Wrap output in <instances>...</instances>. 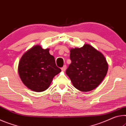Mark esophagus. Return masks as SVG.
Returning <instances> with one entry per match:
<instances>
[{
  "label": "esophagus",
  "mask_w": 126,
  "mask_h": 126,
  "mask_svg": "<svg viewBox=\"0 0 126 126\" xmlns=\"http://www.w3.org/2000/svg\"><path fill=\"white\" fill-rule=\"evenodd\" d=\"M66 66L64 65L61 68V70L63 71H65L66 70Z\"/></svg>",
  "instance_id": "1"
}]
</instances>
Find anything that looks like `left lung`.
Masks as SVG:
<instances>
[{"label":"left lung","mask_w":126,"mask_h":126,"mask_svg":"<svg viewBox=\"0 0 126 126\" xmlns=\"http://www.w3.org/2000/svg\"><path fill=\"white\" fill-rule=\"evenodd\" d=\"M70 58L71 63L66 74L80 91L87 92L95 89L107 75L108 65L106 58L90 45L70 49Z\"/></svg>","instance_id":"obj_1"}]
</instances>
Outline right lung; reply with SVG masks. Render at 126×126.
I'll return each instance as SVG.
<instances>
[{
  "mask_svg": "<svg viewBox=\"0 0 126 126\" xmlns=\"http://www.w3.org/2000/svg\"><path fill=\"white\" fill-rule=\"evenodd\" d=\"M18 73L24 85L37 92L46 90L53 78L61 72L57 67L55 57L49 53V48L43 49L36 45L24 53L18 64Z\"/></svg>",
  "mask_w": 126,
  "mask_h": 126,
  "instance_id": "add662e5",
  "label": "right lung"
}]
</instances>
